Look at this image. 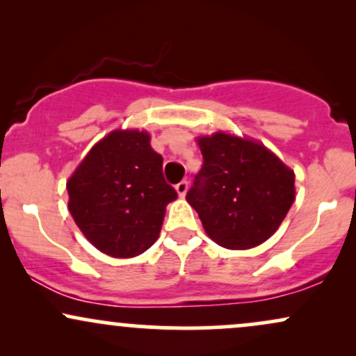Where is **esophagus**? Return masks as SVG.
<instances>
[{
  "label": "esophagus",
  "mask_w": 356,
  "mask_h": 356,
  "mask_svg": "<svg viewBox=\"0 0 356 356\" xmlns=\"http://www.w3.org/2000/svg\"><path fill=\"white\" fill-rule=\"evenodd\" d=\"M187 187H189V184H187V181H181L179 184H175V191H177V194L181 195V197H184V195H186Z\"/></svg>",
  "instance_id": "esophagus-1"
}]
</instances>
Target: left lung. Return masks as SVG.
Listing matches in <instances>:
<instances>
[{
  "instance_id": "8db88e82",
  "label": "left lung",
  "mask_w": 356,
  "mask_h": 356,
  "mask_svg": "<svg viewBox=\"0 0 356 356\" xmlns=\"http://www.w3.org/2000/svg\"><path fill=\"white\" fill-rule=\"evenodd\" d=\"M197 144L204 164L186 199L204 231L226 249L263 244L295 201V172L249 138L218 132Z\"/></svg>"
}]
</instances>
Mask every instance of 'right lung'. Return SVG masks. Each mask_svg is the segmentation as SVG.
Instances as JSON below:
<instances>
[{
  "mask_svg": "<svg viewBox=\"0 0 356 356\" xmlns=\"http://www.w3.org/2000/svg\"><path fill=\"white\" fill-rule=\"evenodd\" d=\"M162 162L147 132L113 130L76 167L67 182L68 209L99 251L134 257L157 241L165 206L177 197Z\"/></svg>",
  "mask_w": 356,
  "mask_h": 356,
  "instance_id": "obj_1",
  "label": "right lung"
}]
</instances>
